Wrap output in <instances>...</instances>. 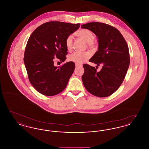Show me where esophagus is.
Masks as SVG:
<instances>
[{
    "mask_svg": "<svg viewBox=\"0 0 149 149\" xmlns=\"http://www.w3.org/2000/svg\"><path fill=\"white\" fill-rule=\"evenodd\" d=\"M81 64H75V66H76V68H78V67H80V66H81Z\"/></svg>",
    "mask_w": 149,
    "mask_h": 149,
    "instance_id": "esophagus-1",
    "label": "esophagus"
}]
</instances>
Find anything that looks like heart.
I'll return each instance as SVG.
<instances>
[{
  "label": "heart",
  "mask_w": 149,
  "mask_h": 149,
  "mask_svg": "<svg viewBox=\"0 0 149 149\" xmlns=\"http://www.w3.org/2000/svg\"><path fill=\"white\" fill-rule=\"evenodd\" d=\"M75 35L78 37L83 39L86 42L87 46L92 49H95L98 46V43L94 38L95 35L92 31L88 29H79ZM65 45L68 51H71L73 46V37L72 36H68L65 40ZM91 53L89 51H85L83 52H75L71 54L68 60L69 61L75 63V64H81L87 61L91 57Z\"/></svg>",
  "instance_id": "heart-1"
}]
</instances>
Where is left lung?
I'll return each mask as SVG.
<instances>
[{
    "instance_id": "obj_1",
    "label": "left lung",
    "mask_w": 149,
    "mask_h": 149,
    "mask_svg": "<svg viewBox=\"0 0 149 149\" xmlns=\"http://www.w3.org/2000/svg\"><path fill=\"white\" fill-rule=\"evenodd\" d=\"M90 29L98 38V50L90 61L103 65L97 72L94 67L83 65L82 80L85 89L98 97H107L115 92L122 84L130 63L127 44L120 32L103 23L90 22L81 26Z\"/></svg>"
}]
</instances>
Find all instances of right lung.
I'll list each match as a JSON object with an SVG mask.
<instances>
[{
    "mask_svg": "<svg viewBox=\"0 0 149 149\" xmlns=\"http://www.w3.org/2000/svg\"><path fill=\"white\" fill-rule=\"evenodd\" d=\"M79 27V23L48 22L38 27L30 36L24 63L29 82L43 95H55L65 89L74 71L75 64L68 62L57 68L54 64L55 58L61 63L66 60L65 40Z\"/></svg>",
    "mask_w": 149,
    "mask_h": 149,
    "instance_id": "right-lung-1",
    "label": "right lung"
}]
</instances>
